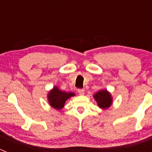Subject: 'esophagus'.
<instances>
[{
  "mask_svg": "<svg viewBox=\"0 0 152 152\" xmlns=\"http://www.w3.org/2000/svg\"><path fill=\"white\" fill-rule=\"evenodd\" d=\"M77 92H78L79 94L83 95L84 94V89H77Z\"/></svg>",
  "mask_w": 152,
  "mask_h": 152,
  "instance_id": "34e87169",
  "label": "esophagus"
}]
</instances>
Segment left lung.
I'll list each match as a JSON object with an SVG mask.
<instances>
[{
  "label": "left lung",
  "mask_w": 152,
  "mask_h": 152,
  "mask_svg": "<svg viewBox=\"0 0 152 152\" xmlns=\"http://www.w3.org/2000/svg\"><path fill=\"white\" fill-rule=\"evenodd\" d=\"M94 98L100 108H108L112 103V98L110 94L107 91H100L97 92L94 95Z\"/></svg>",
  "instance_id": "left-lung-1"
}]
</instances>
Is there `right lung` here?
Masks as SVG:
<instances>
[{"label":"right lung","mask_w":152,"mask_h":152,"mask_svg":"<svg viewBox=\"0 0 152 152\" xmlns=\"http://www.w3.org/2000/svg\"><path fill=\"white\" fill-rule=\"evenodd\" d=\"M74 95L75 94L73 93L64 92L59 91L58 88H54L49 92L48 98H49V103L52 107L57 110H60L64 107L65 100Z\"/></svg>","instance_id":"obj_1"}]
</instances>
